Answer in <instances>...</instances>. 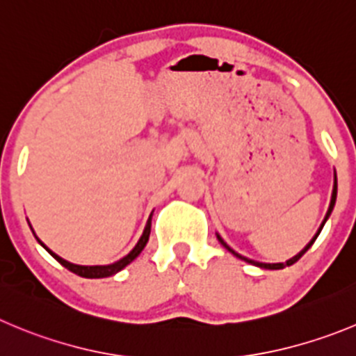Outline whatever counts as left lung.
<instances>
[{"instance_id": "obj_1", "label": "left lung", "mask_w": 356, "mask_h": 356, "mask_svg": "<svg viewBox=\"0 0 356 356\" xmlns=\"http://www.w3.org/2000/svg\"><path fill=\"white\" fill-rule=\"evenodd\" d=\"M335 198H337V175H335V172H334V189H332V198H330V205H328V211H327V216H325V219H323V223L320 225V228H318V232H316V235H314L313 238H311V241H309V244L305 245L304 249H302L300 253L298 254H295L293 258H290V260H286L284 261V264H261V261H254V260H249V258H245V257H242V254H238L237 251H234V249L230 248V245L227 244V242L223 241V238H221V235L219 234H216V237H218V241L221 242V245H223L225 249H228V251H230L232 254H234V257H237V258H241V260H244V261H248V264H251V265H257V267H260V268H267V270H279V268H284V267H290V265H293L295 261H298L302 258V254L305 253V251H307L309 248H311V245L314 244V241H316L318 238V235H320V232H321V228L325 227V223H327V219L330 218V214H332V211H334V205H335Z\"/></svg>"}]
</instances>
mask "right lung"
<instances>
[{
    "label": "right lung",
    "instance_id": "obj_1",
    "mask_svg": "<svg viewBox=\"0 0 356 356\" xmlns=\"http://www.w3.org/2000/svg\"><path fill=\"white\" fill-rule=\"evenodd\" d=\"M151 218H152V214L149 216L147 223H145V228H144V234L140 235V238H138V242H137V244H135V248H133L131 251H129V253L126 254L124 258H121V260L114 261V264H111V265H75V264H70V261L63 260L61 257H58V254H56V253H52L51 249H49L47 245L43 244V242L40 241V238L36 237V235H35V237H36V241H38L40 244L43 245V249H45V251H49V254H51L52 258H56V260H58L59 264L63 265V267L68 268V270H72L73 274H77V275H81V277H88V279L111 277V275L118 274L119 270H122V268H124L126 265L131 264V261L135 260V258H137L138 254L142 253V249L145 248V244H147V241H149V235H151ZM33 234H35V232H33Z\"/></svg>",
    "mask_w": 356,
    "mask_h": 356
}]
</instances>
